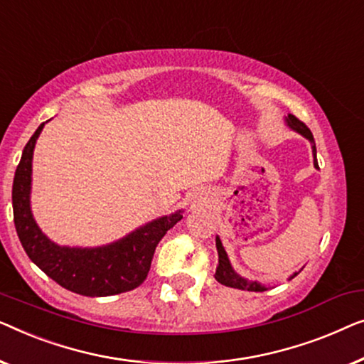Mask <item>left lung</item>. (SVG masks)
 Instances as JSON below:
<instances>
[{"instance_id": "8db88e82", "label": "left lung", "mask_w": 364, "mask_h": 364, "mask_svg": "<svg viewBox=\"0 0 364 364\" xmlns=\"http://www.w3.org/2000/svg\"><path fill=\"white\" fill-rule=\"evenodd\" d=\"M285 124L289 129H291L296 133H300L301 136H305L306 140L311 143V153H314V165L316 170H318V161H316V146H315V140H314V135H311V132L309 130V127H306L304 122H300L296 119L295 115L289 114L285 117ZM216 247H218V257H219V264L216 267V274H214V277L219 284L226 285V287H232V289H239V290H249V291H264L267 290V287L262 285L260 282H255V280H247L244 277H240V275L235 272L231 265V260L228 257V252L224 250V245L221 242V239L216 235ZM300 272V270H299ZM299 272H294V275H290V279H294L295 275H299Z\"/></svg>"}]
</instances>
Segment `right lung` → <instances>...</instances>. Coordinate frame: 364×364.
Here are the masks:
<instances>
[{"label":"right lung","mask_w":364,"mask_h":364,"mask_svg":"<svg viewBox=\"0 0 364 364\" xmlns=\"http://www.w3.org/2000/svg\"><path fill=\"white\" fill-rule=\"evenodd\" d=\"M41 124L23 150L13 181V214L18 237L28 257L60 287L85 296H109L136 289L146 279L153 254L168 229L183 219L171 213L140 226L115 242L99 247L59 245L41 231L31 211L33 153Z\"/></svg>","instance_id":"add662e5"}]
</instances>
